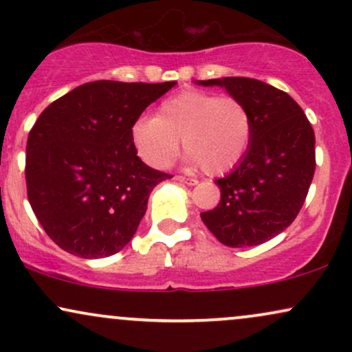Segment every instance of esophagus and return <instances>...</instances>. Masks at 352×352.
Segmentation results:
<instances>
[{
	"label": "esophagus",
	"mask_w": 352,
	"mask_h": 352,
	"mask_svg": "<svg viewBox=\"0 0 352 352\" xmlns=\"http://www.w3.org/2000/svg\"><path fill=\"white\" fill-rule=\"evenodd\" d=\"M175 180L184 182V184H187V185H197V184H199V180L188 179V177H184V175H175Z\"/></svg>",
	"instance_id": "obj_1"
}]
</instances>
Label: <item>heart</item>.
<instances>
[{
	"label": "heart",
	"instance_id": "b5f03b06",
	"mask_svg": "<svg viewBox=\"0 0 352 352\" xmlns=\"http://www.w3.org/2000/svg\"><path fill=\"white\" fill-rule=\"evenodd\" d=\"M253 135V119L240 99L215 92L184 91L167 98L155 117H140L131 137L140 159L165 168L175 159L180 139L185 162L207 175H223L243 159Z\"/></svg>",
	"mask_w": 352,
	"mask_h": 352
}]
</instances>
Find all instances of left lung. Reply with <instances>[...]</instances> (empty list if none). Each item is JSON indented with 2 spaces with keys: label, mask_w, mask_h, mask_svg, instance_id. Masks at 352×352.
<instances>
[{
  "label": "left lung",
  "mask_w": 352,
  "mask_h": 352,
  "mask_svg": "<svg viewBox=\"0 0 352 352\" xmlns=\"http://www.w3.org/2000/svg\"><path fill=\"white\" fill-rule=\"evenodd\" d=\"M227 89L248 107L252 142L228 175L215 180L220 204L200 213L220 243L232 248L272 240L296 218L313 180L314 132L296 100L280 89L250 78L197 80Z\"/></svg>",
  "instance_id": "8db88e82"
}]
</instances>
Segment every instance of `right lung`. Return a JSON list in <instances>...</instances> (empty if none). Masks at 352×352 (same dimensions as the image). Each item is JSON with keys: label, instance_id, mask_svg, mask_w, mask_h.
<instances>
[{"label": "right lung", "instance_id": "1", "mask_svg": "<svg viewBox=\"0 0 352 352\" xmlns=\"http://www.w3.org/2000/svg\"><path fill=\"white\" fill-rule=\"evenodd\" d=\"M175 84L96 80L38 117L26 144L28 199L59 248L104 258L135 235L153 187L172 175L139 159L132 125Z\"/></svg>", "mask_w": 352, "mask_h": 352}]
</instances>
